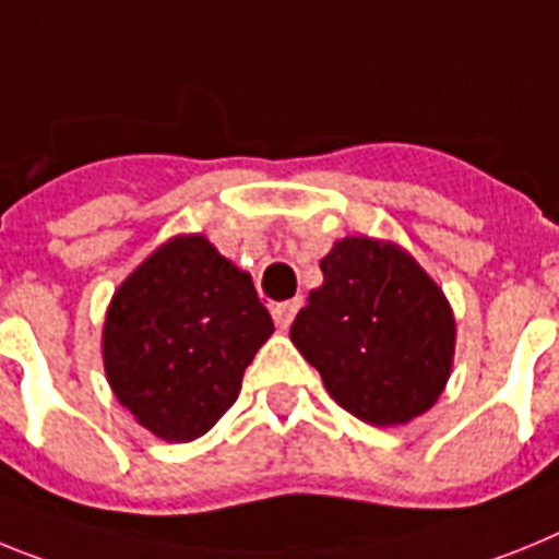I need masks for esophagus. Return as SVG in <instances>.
Instances as JSON below:
<instances>
[{
    "instance_id": "1",
    "label": "esophagus",
    "mask_w": 559,
    "mask_h": 559,
    "mask_svg": "<svg viewBox=\"0 0 559 559\" xmlns=\"http://www.w3.org/2000/svg\"><path fill=\"white\" fill-rule=\"evenodd\" d=\"M300 309V298H293V300H284V304H275L273 307V320H275V326L278 329H289L293 326V320L295 314H298Z\"/></svg>"
}]
</instances>
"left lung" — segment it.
<instances>
[{"label": "left lung", "mask_w": 559, "mask_h": 559, "mask_svg": "<svg viewBox=\"0 0 559 559\" xmlns=\"http://www.w3.org/2000/svg\"><path fill=\"white\" fill-rule=\"evenodd\" d=\"M289 340L320 371L329 396L377 427L427 414L448 385L455 314L419 261L396 241L346 236L320 259Z\"/></svg>", "instance_id": "obj_1"}]
</instances>
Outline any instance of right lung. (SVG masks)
Masks as SVG:
<instances>
[{"label":"right lung","mask_w":559,"mask_h":559,"mask_svg":"<svg viewBox=\"0 0 559 559\" xmlns=\"http://www.w3.org/2000/svg\"><path fill=\"white\" fill-rule=\"evenodd\" d=\"M275 332L250 273L202 233H179L140 261L106 309L111 394L163 441H193L222 419L255 352Z\"/></svg>","instance_id":"obj_1"}]
</instances>
